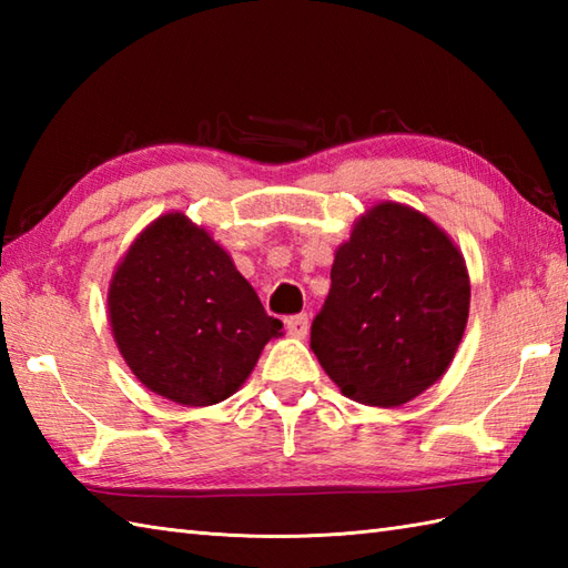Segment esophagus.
Segmentation results:
<instances>
[{
	"instance_id": "esophagus-1",
	"label": "esophagus",
	"mask_w": 568,
	"mask_h": 568,
	"mask_svg": "<svg viewBox=\"0 0 568 568\" xmlns=\"http://www.w3.org/2000/svg\"><path fill=\"white\" fill-rule=\"evenodd\" d=\"M285 329L291 336H297V339H305L310 332V317L307 315H293L285 320Z\"/></svg>"
}]
</instances>
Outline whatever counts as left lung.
Listing matches in <instances>:
<instances>
[{
  "label": "left lung",
  "instance_id": "1",
  "mask_svg": "<svg viewBox=\"0 0 568 568\" xmlns=\"http://www.w3.org/2000/svg\"><path fill=\"white\" fill-rule=\"evenodd\" d=\"M470 303L464 256L425 214L383 202L332 265L310 346L356 403L397 407L444 376Z\"/></svg>",
  "mask_w": 568,
  "mask_h": 568
}]
</instances>
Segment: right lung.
<instances>
[{
  "label": "right lung",
  "instance_id": "1",
  "mask_svg": "<svg viewBox=\"0 0 568 568\" xmlns=\"http://www.w3.org/2000/svg\"><path fill=\"white\" fill-rule=\"evenodd\" d=\"M110 320L134 376L192 407L239 390L283 329L229 253L183 214L161 216L131 244L112 277Z\"/></svg>",
  "mask_w": 568,
  "mask_h": 568
}]
</instances>
